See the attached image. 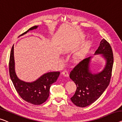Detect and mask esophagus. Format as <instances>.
<instances>
[{
    "label": "esophagus",
    "instance_id": "esophagus-1",
    "mask_svg": "<svg viewBox=\"0 0 122 122\" xmlns=\"http://www.w3.org/2000/svg\"><path fill=\"white\" fill-rule=\"evenodd\" d=\"M62 74H63V76H66V77H68V73L67 72V71L66 70H64L62 72Z\"/></svg>",
    "mask_w": 122,
    "mask_h": 122
}]
</instances>
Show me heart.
<instances>
[{
    "label": "heart",
    "mask_w": 122,
    "mask_h": 122,
    "mask_svg": "<svg viewBox=\"0 0 122 122\" xmlns=\"http://www.w3.org/2000/svg\"><path fill=\"white\" fill-rule=\"evenodd\" d=\"M88 45H85L84 47H83L77 53L75 54V55L74 56L73 59L74 61H79L83 59L84 57V56L86 55L87 51H88Z\"/></svg>",
    "instance_id": "obj_1"
}]
</instances>
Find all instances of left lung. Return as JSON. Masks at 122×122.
<instances>
[{
  "mask_svg": "<svg viewBox=\"0 0 122 122\" xmlns=\"http://www.w3.org/2000/svg\"><path fill=\"white\" fill-rule=\"evenodd\" d=\"M95 54H102L106 66L101 72L92 74L89 70L90 57L80 61L73 68L70 77L77 85V89L71 100L77 106L85 107L100 97L110 84L113 65V55L107 41H101Z\"/></svg>",
  "mask_w": 122,
  "mask_h": 122,
  "instance_id": "8db88e82",
  "label": "left lung"
}]
</instances>
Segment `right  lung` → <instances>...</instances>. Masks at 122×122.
Segmentation results:
<instances>
[{
	"label": "right lung",
	"instance_id": "add662e5",
	"mask_svg": "<svg viewBox=\"0 0 122 122\" xmlns=\"http://www.w3.org/2000/svg\"><path fill=\"white\" fill-rule=\"evenodd\" d=\"M38 26L31 27L21 34H26L29 30L36 29ZM60 72H51L43 74L37 81L27 83L18 78L15 71L14 45L10 52L9 60V74L16 90L25 101L33 105H41L46 101L49 96L50 88L52 83L56 81Z\"/></svg>",
	"mask_w": 122,
	"mask_h": 122
}]
</instances>
